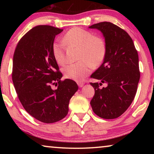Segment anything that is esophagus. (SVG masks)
<instances>
[{"mask_svg":"<svg viewBox=\"0 0 154 154\" xmlns=\"http://www.w3.org/2000/svg\"><path fill=\"white\" fill-rule=\"evenodd\" d=\"M78 85H79V88H82L84 85V83H83V82H78Z\"/></svg>","mask_w":154,"mask_h":154,"instance_id":"34e87169","label":"esophagus"}]
</instances>
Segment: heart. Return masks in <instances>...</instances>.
Returning <instances> with one entry per match:
<instances>
[{
  "label": "heart",
  "instance_id": "heart-1",
  "mask_svg": "<svg viewBox=\"0 0 154 154\" xmlns=\"http://www.w3.org/2000/svg\"><path fill=\"white\" fill-rule=\"evenodd\" d=\"M64 45L79 48L78 59L79 62L69 64L64 69L67 79L82 81L89 74L94 66L102 63L106 55V44L102 38L93 36L90 31L81 28H73L65 33L62 38ZM52 55L60 66L66 63V58L62 44L54 43L52 45Z\"/></svg>",
  "mask_w": 154,
  "mask_h": 154
}]
</instances>
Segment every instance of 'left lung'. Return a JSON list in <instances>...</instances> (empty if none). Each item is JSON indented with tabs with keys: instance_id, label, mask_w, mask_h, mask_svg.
Wrapping results in <instances>:
<instances>
[{
	"instance_id": "obj_1",
	"label": "left lung",
	"mask_w": 154,
	"mask_h": 154,
	"mask_svg": "<svg viewBox=\"0 0 154 154\" xmlns=\"http://www.w3.org/2000/svg\"><path fill=\"white\" fill-rule=\"evenodd\" d=\"M98 29L105 39L106 52L102 64L91 75L100 83H90L94 89L92 111L104 119H116L127 110L135 97L140 78L139 57L131 37L111 22L89 26ZM104 83L105 87L99 86Z\"/></svg>"
}]
</instances>
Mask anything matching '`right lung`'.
<instances>
[{"label":"right lung","mask_w":154,"mask_h":154,"mask_svg":"<svg viewBox=\"0 0 154 154\" xmlns=\"http://www.w3.org/2000/svg\"><path fill=\"white\" fill-rule=\"evenodd\" d=\"M62 31L48 25L33 27L19 41L13 56L12 77L19 100L29 114L45 123L66 116L69 100L79 89L72 80L61 81L52 55L54 38Z\"/></svg>","instance_id":"obj_1"}]
</instances>
